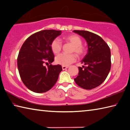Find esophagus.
<instances>
[{"label": "esophagus", "mask_w": 130, "mask_h": 130, "mask_svg": "<svg viewBox=\"0 0 130 130\" xmlns=\"http://www.w3.org/2000/svg\"><path fill=\"white\" fill-rule=\"evenodd\" d=\"M62 68L63 70H65L66 69H67V68H68V67H66V66H62Z\"/></svg>", "instance_id": "esophagus-1"}]
</instances>
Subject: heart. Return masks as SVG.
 Masks as SVG:
<instances>
[{"mask_svg": "<svg viewBox=\"0 0 130 130\" xmlns=\"http://www.w3.org/2000/svg\"><path fill=\"white\" fill-rule=\"evenodd\" d=\"M65 41L69 42L73 45L72 52H75L77 56L82 57L86 53V49L84 46L82 45V41L80 37L75 35H72L64 37ZM51 49L55 54H58L62 49V43L58 39H54L51 43ZM76 60V56L74 54L67 55L61 53L56 57V62L58 64L63 66H68L74 62Z\"/></svg>", "mask_w": 130, "mask_h": 130, "instance_id": "heart-1", "label": "heart"}]
</instances>
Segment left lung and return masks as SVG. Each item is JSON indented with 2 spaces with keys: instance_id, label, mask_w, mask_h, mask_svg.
Here are the masks:
<instances>
[{
  "instance_id": "left-lung-1",
  "label": "left lung",
  "mask_w": 130,
  "mask_h": 130,
  "mask_svg": "<svg viewBox=\"0 0 130 130\" xmlns=\"http://www.w3.org/2000/svg\"><path fill=\"white\" fill-rule=\"evenodd\" d=\"M86 40L88 45V53L78 67L79 73L74 81L77 85L86 90L100 86L104 82L111 68V52L109 46L101 37L87 30H74Z\"/></svg>"
}]
</instances>
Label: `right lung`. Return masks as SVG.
<instances>
[{"mask_svg":"<svg viewBox=\"0 0 130 130\" xmlns=\"http://www.w3.org/2000/svg\"><path fill=\"white\" fill-rule=\"evenodd\" d=\"M61 34V30H42L30 36L21 47L18 57L19 72L23 84L35 93L49 90L62 70L60 65L51 64L55 58L51 43ZM48 62L50 65L46 68L44 65Z\"/></svg>","mask_w":130,"mask_h":130,"instance_id":"add662e5","label":"right lung"}]
</instances>
